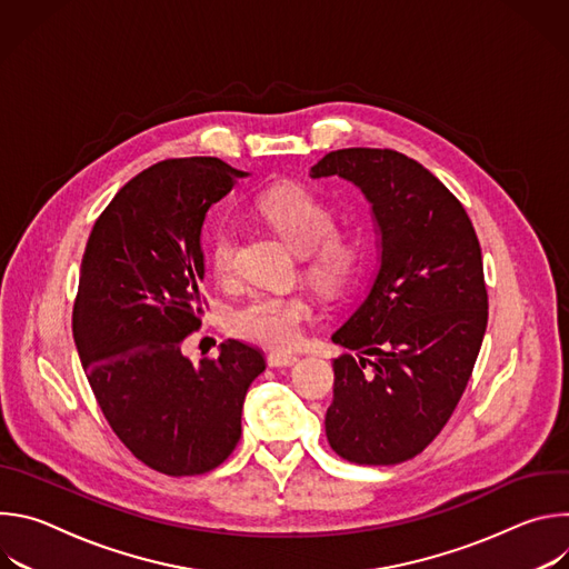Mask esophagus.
<instances>
[{
  "mask_svg": "<svg viewBox=\"0 0 569 569\" xmlns=\"http://www.w3.org/2000/svg\"><path fill=\"white\" fill-rule=\"evenodd\" d=\"M297 360H299L297 356H292V353H279V351H272V353L268 356V365H270V367H292Z\"/></svg>",
  "mask_w": 569,
  "mask_h": 569,
  "instance_id": "1",
  "label": "esophagus"
}]
</instances>
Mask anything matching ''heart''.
Returning a JSON list of instances; mask_svg holds the SVG:
<instances>
[{"mask_svg": "<svg viewBox=\"0 0 569 569\" xmlns=\"http://www.w3.org/2000/svg\"><path fill=\"white\" fill-rule=\"evenodd\" d=\"M261 218L303 254L306 274L323 290H345L360 266V242L336 231L331 207L310 189L299 184L272 187L257 200ZM238 236L233 227L220 224L209 238V261L220 279L231 277L236 268ZM312 317V301L306 295H254L240 303L229 327L233 336L268 349H290L299 342L303 323Z\"/></svg>", "mask_w": 569, "mask_h": 569, "instance_id": "obj_1", "label": "heart"}]
</instances>
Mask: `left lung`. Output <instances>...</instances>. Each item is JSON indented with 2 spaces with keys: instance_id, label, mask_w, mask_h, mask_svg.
<instances>
[{
  "instance_id": "8db88e82",
  "label": "left lung",
  "mask_w": 569,
  "mask_h": 569,
  "mask_svg": "<svg viewBox=\"0 0 569 569\" xmlns=\"http://www.w3.org/2000/svg\"><path fill=\"white\" fill-rule=\"evenodd\" d=\"M338 176L371 204L380 268L333 333L327 412L347 461L391 466L423 452L452 417L489 321L479 240L461 202L419 161L389 148L323 154L310 178Z\"/></svg>"
}]
</instances>
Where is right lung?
Here are the masks:
<instances>
[{
  "instance_id": "add662e5",
  "label": "right lung",
  "mask_w": 569,
  "mask_h": 569,
  "mask_svg": "<svg viewBox=\"0 0 569 569\" xmlns=\"http://www.w3.org/2000/svg\"><path fill=\"white\" fill-rule=\"evenodd\" d=\"M246 176L218 157L159 161L103 209L80 263V365L114 435L164 475H202L233 452L248 387L266 369L238 340L200 365L182 353L204 303L207 211Z\"/></svg>"
}]
</instances>
